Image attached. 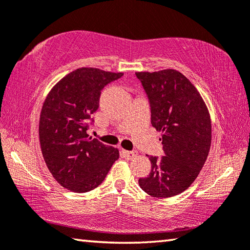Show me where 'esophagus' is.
Returning <instances> with one entry per match:
<instances>
[{
	"mask_svg": "<svg viewBox=\"0 0 250 250\" xmlns=\"http://www.w3.org/2000/svg\"><path fill=\"white\" fill-rule=\"evenodd\" d=\"M121 153L125 159H128V160L135 158V156H137V154H138L137 151H126V150H122Z\"/></svg>",
	"mask_w": 250,
	"mask_h": 250,
	"instance_id": "34e87169",
	"label": "esophagus"
}]
</instances>
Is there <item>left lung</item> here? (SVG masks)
I'll use <instances>...</instances> for the list:
<instances>
[{
  "label": "left lung",
  "mask_w": 250,
  "mask_h": 250,
  "mask_svg": "<svg viewBox=\"0 0 250 250\" xmlns=\"http://www.w3.org/2000/svg\"><path fill=\"white\" fill-rule=\"evenodd\" d=\"M149 98L151 124L162 132L164 156H150L151 172L139 179L146 194L167 198L188 189L208 155L211 122L195 86L175 69L138 71Z\"/></svg>",
  "instance_id": "left-lung-1"
}]
</instances>
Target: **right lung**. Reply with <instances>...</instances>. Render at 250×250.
I'll list each match as a JSON object with an SVG mask.
<instances>
[{
  "mask_svg": "<svg viewBox=\"0 0 250 250\" xmlns=\"http://www.w3.org/2000/svg\"><path fill=\"white\" fill-rule=\"evenodd\" d=\"M122 75L83 67L59 80L46 97L39 128L42 153L54 179L69 191L96 188L119 159V150L92 139L87 130L101 90Z\"/></svg>",
  "mask_w": 250,
  "mask_h": 250,
  "instance_id": "1",
  "label": "right lung"
}]
</instances>
